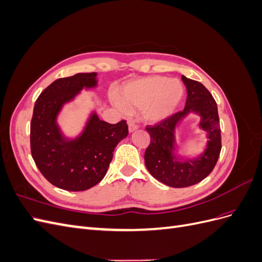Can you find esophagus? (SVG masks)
Segmentation results:
<instances>
[{
  "label": "esophagus",
  "instance_id": "esophagus-1",
  "mask_svg": "<svg viewBox=\"0 0 262 262\" xmlns=\"http://www.w3.org/2000/svg\"><path fill=\"white\" fill-rule=\"evenodd\" d=\"M138 129H139V124L136 123V121H134V120H130V122H129V131L133 132V131L138 130Z\"/></svg>",
  "mask_w": 262,
  "mask_h": 262
}]
</instances>
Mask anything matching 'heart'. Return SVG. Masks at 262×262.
<instances>
[{
	"label": "heart",
	"instance_id": "b5f03b06",
	"mask_svg": "<svg viewBox=\"0 0 262 262\" xmlns=\"http://www.w3.org/2000/svg\"><path fill=\"white\" fill-rule=\"evenodd\" d=\"M184 95V86L175 78L146 76L126 83L119 92L115 105L122 113L141 109L147 121H161L172 114Z\"/></svg>",
	"mask_w": 262,
	"mask_h": 262
}]
</instances>
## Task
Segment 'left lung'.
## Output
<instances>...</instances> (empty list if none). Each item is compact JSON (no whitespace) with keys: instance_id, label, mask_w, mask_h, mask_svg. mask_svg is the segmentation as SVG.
I'll list each match as a JSON object with an SVG mask.
<instances>
[{"instance_id":"obj_1","label":"left lung","mask_w":262,"mask_h":262,"mask_svg":"<svg viewBox=\"0 0 262 262\" xmlns=\"http://www.w3.org/2000/svg\"><path fill=\"white\" fill-rule=\"evenodd\" d=\"M187 87L185 109L163 119L154 125H146L150 141L145 149V166L154 178L172 188L193 186L210 175L215 167L222 148L221 126L216 101L212 94L198 81L181 76ZM189 111L202 116L201 126L208 132L210 141L205 154L195 161L178 162L172 155L176 124Z\"/></svg>"}]
</instances>
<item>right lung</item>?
I'll use <instances>...</instances> for the list:
<instances>
[{"instance_id": "right-lung-1", "label": "right lung", "mask_w": 262, "mask_h": 262, "mask_svg": "<svg viewBox=\"0 0 262 262\" xmlns=\"http://www.w3.org/2000/svg\"><path fill=\"white\" fill-rule=\"evenodd\" d=\"M96 73H77L51 83L35 102L30 122V152L42 176L68 191H84L105 177L117 144L128 124H110L93 115L82 136L66 141L55 123L62 105L83 87L96 85Z\"/></svg>"}]
</instances>
